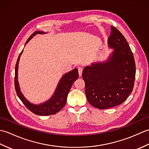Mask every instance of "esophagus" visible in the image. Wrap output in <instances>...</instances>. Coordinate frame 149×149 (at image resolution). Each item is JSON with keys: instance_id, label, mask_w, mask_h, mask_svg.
Instances as JSON below:
<instances>
[{"instance_id": "obj_1", "label": "esophagus", "mask_w": 149, "mask_h": 149, "mask_svg": "<svg viewBox=\"0 0 149 149\" xmlns=\"http://www.w3.org/2000/svg\"><path fill=\"white\" fill-rule=\"evenodd\" d=\"M78 72H79V76L81 77L82 75V72H83V68L81 67V66L78 67Z\"/></svg>"}]
</instances>
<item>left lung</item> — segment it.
<instances>
[{
    "instance_id": "left-lung-1",
    "label": "left lung",
    "mask_w": 149,
    "mask_h": 149,
    "mask_svg": "<svg viewBox=\"0 0 149 149\" xmlns=\"http://www.w3.org/2000/svg\"><path fill=\"white\" fill-rule=\"evenodd\" d=\"M107 40L113 51L107 61L92 63L83 71L85 93L91 106L105 109L122 104L132 92L136 75L135 61L125 37L111 27Z\"/></svg>"
}]
</instances>
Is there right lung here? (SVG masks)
Listing matches in <instances>:
<instances>
[{
	"label": "right lung",
	"mask_w": 149,
	"mask_h": 149,
	"mask_svg": "<svg viewBox=\"0 0 149 149\" xmlns=\"http://www.w3.org/2000/svg\"><path fill=\"white\" fill-rule=\"evenodd\" d=\"M45 33L43 32V31H36V32L33 33L28 38L26 44H27L28 42L34 36H35L36 34ZM22 52H23V50H22L20 55H19L15 66V87L18 97L21 100L22 102H23L24 105L26 106L27 108L30 110L31 112L35 114V115L43 116L54 115V114L59 112L65 106L66 102V98H67L69 91L70 90L73 83L79 77L77 68H75L73 70L66 73V74L63 75V77L59 82L54 93L52 97L49 100L46 101L45 102L38 104V105L31 104L29 101H28L24 97L23 94L22 93L18 81V63Z\"/></svg>",
	"instance_id": "obj_1"
}]
</instances>
